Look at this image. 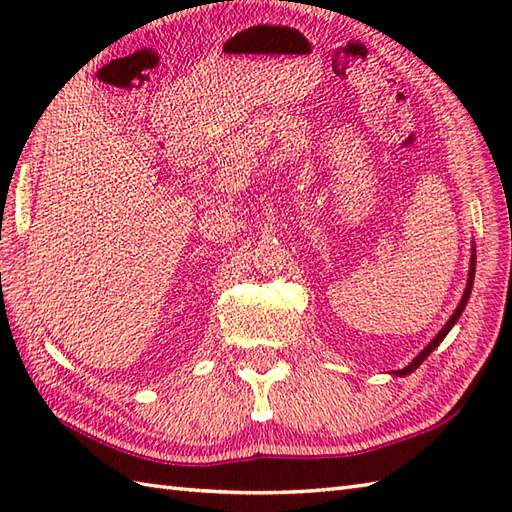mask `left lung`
Masks as SVG:
<instances>
[{"label":"left lung","mask_w":512,"mask_h":512,"mask_svg":"<svg viewBox=\"0 0 512 512\" xmlns=\"http://www.w3.org/2000/svg\"><path fill=\"white\" fill-rule=\"evenodd\" d=\"M471 250H473V255H471V266H469V281H466L464 295H462V299H460V303H458V308H455V312L451 314V319H449L447 323H444V328H442L436 336H433V341H431L427 347H424V350H422L416 358H413V361H411L407 367H402V369H396V372H391L394 376H400V378H402V376H409V374L413 372V369H418V367L422 365L424 358H427L433 350H436V347L444 341V336H447V334L451 332L453 325L458 323V319L462 317V312H464V308H466V303H469L471 290H473V279H475V246H473Z\"/></svg>","instance_id":"1"}]
</instances>
